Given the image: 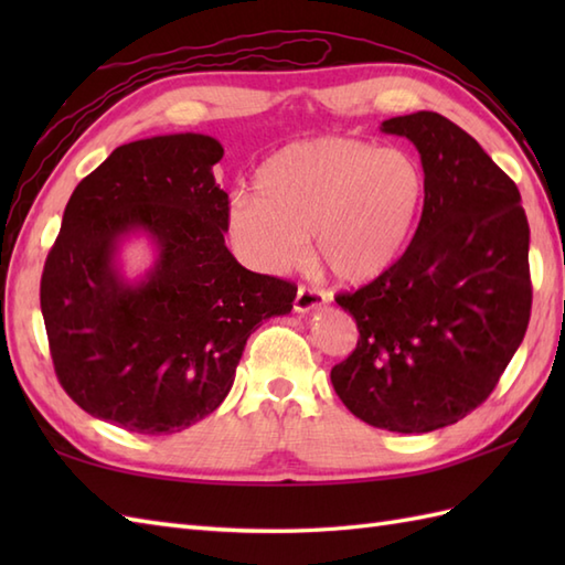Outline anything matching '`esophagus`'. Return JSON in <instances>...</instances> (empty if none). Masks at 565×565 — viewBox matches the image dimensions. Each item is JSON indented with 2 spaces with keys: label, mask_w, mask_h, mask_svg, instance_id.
Masks as SVG:
<instances>
[{
  "label": "esophagus",
  "mask_w": 565,
  "mask_h": 565,
  "mask_svg": "<svg viewBox=\"0 0 565 565\" xmlns=\"http://www.w3.org/2000/svg\"><path fill=\"white\" fill-rule=\"evenodd\" d=\"M328 303V296L322 291H316V289H306V286H301V289L296 291V301H294V310L296 313H310V310H318Z\"/></svg>",
  "instance_id": "obj_1"
}]
</instances>
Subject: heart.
I'll use <instances>...</instances> for the list:
<instances>
[{
  "mask_svg": "<svg viewBox=\"0 0 565 565\" xmlns=\"http://www.w3.org/2000/svg\"><path fill=\"white\" fill-rule=\"evenodd\" d=\"M423 199L425 174L411 152L320 136L274 150L257 167L255 194H237L225 223L249 267L291 269L310 235L322 267L359 286L398 262Z\"/></svg>",
  "mask_w": 565,
  "mask_h": 565,
  "instance_id": "1",
  "label": "heart"
}]
</instances>
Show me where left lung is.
Segmentation results:
<instances>
[{"label": "left lung", "instance_id": "8db88e82", "mask_svg": "<svg viewBox=\"0 0 565 565\" xmlns=\"http://www.w3.org/2000/svg\"><path fill=\"white\" fill-rule=\"evenodd\" d=\"M419 152L425 206L411 247L354 294L338 296L356 350L330 371L364 423L423 435L459 423L493 393L530 326V223L520 189L435 111L381 124Z\"/></svg>", "mask_w": 565, "mask_h": 565}]
</instances>
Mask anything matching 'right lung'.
<instances>
[{
	"instance_id": "add662e5",
	"label": "right lung",
	"mask_w": 565,
	"mask_h": 565,
	"mask_svg": "<svg viewBox=\"0 0 565 565\" xmlns=\"http://www.w3.org/2000/svg\"><path fill=\"white\" fill-rule=\"evenodd\" d=\"M203 134L126 142L72 191L47 252L41 310L55 374L84 413L138 435H172L231 393L247 338L291 313L296 286L225 247L227 194ZM146 236L130 280L122 247Z\"/></svg>"
}]
</instances>
